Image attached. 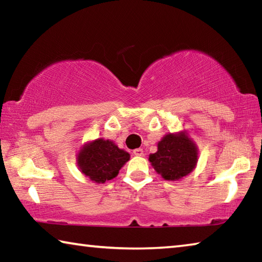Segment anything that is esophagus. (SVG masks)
I'll use <instances>...</instances> for the list:
<instances>
[{"label": "esophagus", "mask_w": 262, "mask_h": 262, "mask_svg": "<svg viewBox=\"0 0 262 262\" xmlns=\"http://www.w3.org/2000/svg\"><path fill=\"white\" fill-rule=\"evenodd\" d=\"M133 154H134L135 156H143V155H144V151H143V149L139 148V149H135L134 151H133Z\"/></svg>", "instance_id": "34e87169"}]
</instances>
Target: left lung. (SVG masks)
I'll return each instance as SVG.
<instances>
[{"label": "left lung", "instance_id": "1", "mask_svg": "<svg viewBox=\"0 0 262 262\" xmlns=\"http://www.w3.org/2000/svg\"><path fill=\"white\" fill-rule=\"evenodd\" d=\"M198 159V145L186 130L164 135L158 142L157 151L149 156L155 171L168 181L188 176L196 166Z\"/></svg>", "mask_w": 262, "mask_h": 262}]
</instances>
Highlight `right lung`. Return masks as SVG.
<instances>
[{
	"instance_id": "1",
	"label": "right lung",
	"mask_w": 262,
	"mask_h": 262,
	"mask_svg": "<svg viewBox=\"0 0 262 262\" xmlns=\"http://www.w3.org/2000/svg\"><path fill=\"white\" fill-rule=\"evenodd\" d=\"M129 158L130 155L113 141L100 137L82 145L76 162L82 174L96 184H104L115 178Z\"/></svg>"
}]
</instances>
